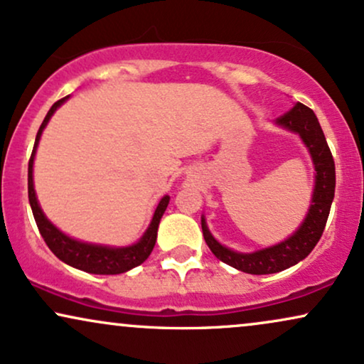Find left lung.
<instances>
[{
    "label": "left lung",
    "instance_id": "left-lung-1",
    "mask_svg": "<svg viewBox=\"0 0 364 364\" xmlns=\"http://www.w3.org/2000/svg\"><path fill=\"white\" fill-rule=\"evenodd\" d=\"M278 127L287 128L289 132L297 133L302 141L309 148L312 156L314 167H316V186H314L312 204L306 219L300 224L297 231L289 240L282 241L270 248H264L255 253H237L214 240L205 224L204 216L200 218L203 224L204 240L214 257L223 263L251 275H268L285 270L302 262L321 240L324 232L327 218H329L331 204L334 199L336 189V167L334 159L327 145L324 133L319 124V119L314 114L311 107L297 102L284 116L277 118Z\"/></svg>",
    "mask_w": 364,
    "mask_h": 364
}]
</instances>
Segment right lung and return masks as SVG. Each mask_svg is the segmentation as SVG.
I'll return each mask as SVG.
<instances>
[{"label": "right lung", "mask_w": 364, "mask_h": 364, "mask_svg": "<svg viewBox=\"0 0 364 364\" xmlns=\"http://www.w3.org/2000/svg\"><path fill=\"white\" fill-rule=\"evenodd\" d=\"M69 97V96H67ZM67 97H62L57 102H53V106L48 109L47 116H45L43 123L40 124V129L35 138L33 151H31L30 161H28V200L33 210L35 223H37L40 235H42L43 241L47 243L48 248L58 259L70 264V267L77 268V270L94 273V275H118V273H124L132 268L141 264L145 259L150 257L151 250H154L155 241H156V231H159L160 219L164 216L165 209H167L170 197L165 196L156 205L154 219H151L150 226L145 235L141 236V240L138 243L132 246H124V248H109V246H101V245H91V243H82V241L73 240L62 231H58L53 224L45 218L43 210L40 209L37 196H35L33 189V159L35 151H37L40 136H42L43 128L47 127L48 119L52 118V114L55 113V109L60 105H64Z\"/></svg>", "instance_id": "1"}]
</instances>
